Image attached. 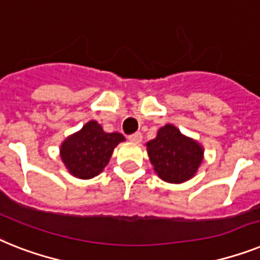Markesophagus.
<instances>
[{"instance_id":"1","label":"esophagus","mask_w":260,"mask_h":260,"mask_svg":"<svg viewBox=\"0 0 260 260\" xmlns=\"http://www.w3.org/2000/svg\"><path fill=\"white\" fill-rule=\"evenodd\" d=\"M127 138H128V141H130V142L139 143L141 141H142V134H141V133H134V134L128 135Z\"/></svg>"}]
</instances>
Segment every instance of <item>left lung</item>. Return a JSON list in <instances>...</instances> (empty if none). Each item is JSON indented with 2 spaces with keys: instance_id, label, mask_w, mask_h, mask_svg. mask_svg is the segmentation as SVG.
Returning a JSON list of instances; mask_svg holds the SVG:
<instances>
[{
  "instance_id": "obj_1",
  "label": "left lung",
  "mask_w": 260,
  "mask_h": 260,
  "mask_svg": "<svg viewBox=\"0 0 260 260\" xmlns=\"http://www.w3.org/2000/svg\"><path fill=\"white\" fill-rule=\"evenodd\" d=\"M150 162L160 179L182 183L195 175L203 160V147L182 134L175 126L160 127L156 137L146 143Z\"/></svg>"
}]
</instances>
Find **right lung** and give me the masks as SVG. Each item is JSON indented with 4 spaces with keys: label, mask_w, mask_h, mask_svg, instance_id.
I'll return each mask as SVG.
<instances>
[{
    "label": "right lung",
    "mask_w": 260,
    "mask_h": 260,
    "mask_svg": "<svg viewBox=\"0 0 260 260\" xmlns=\"http://www.w3.org/2000/svg\"><path fill=\"white\" fill-rule=\"evenodd\" d=\"M123 141L119 133H105L98 122L90 121L62 142L61 159L72 175L90 179L104 170L115 146Z\"/></svg>",
    "instance_id": "1"
}]
</instances>
